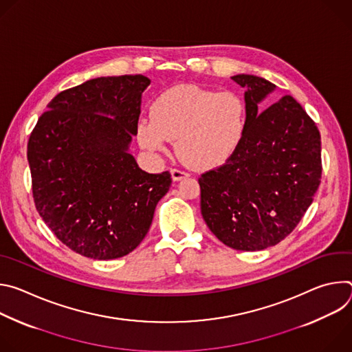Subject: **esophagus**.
<instances>
[{
	"mask_svg": "<svg viewBox=\"0 0 352 352\" xmlns=\"http://www.w3.org/2000/svg\"><path fill=\"white\" fill-rule=\"evenodd\" d=\"M171 177H173L174 181H181L184 178H188L189 173L184 171V170H179V168H171Z\"/></svg>",
	"mask_w": 352,
	"mask_h": 352,
	"instance_id": "esophagus-1",
	"label": "esophagus"
}]
</instances>
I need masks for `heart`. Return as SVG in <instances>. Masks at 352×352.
<instances>
[{
  "mask_svg": "<svg viewBox=\"0 0 352 352\" xmlns=\"http://www.w3.org/2000/svg\"><path fill=\"white\" fill-rule=\"evenodd\" d=\"M246 129L248 110L239 94L181 85L155 98L150 117L138 121L136 136L148 152H164L170 139H177L185 163L214 168L238 152Z\"/></svg>",
  "mask_w": 352,
  "mask_h": 352,
  "instance_id": "b5f03b06",
  "label": "heart"
}]
</instances>
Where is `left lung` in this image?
I'll return each mask as SVG.
<instances>
[{"label": "left lung", "mask_w": 352, "mask_h": 352, "mask_svg": "<svg viewBox=\"0 0 352 352\" xmlns=\"http://www.w3.org/2000/svg\"><path fill=\"white\" fill-rule=\"evenodd\" d=\"M245 91L248 129L238 152L199 177L200 210L210 231L236 250L277 245L298 226L322 179L320 133L292 96L261 113L274 85L254 75L231 78Z\"/></svg>", "instance_id": "1"}]
</instances>
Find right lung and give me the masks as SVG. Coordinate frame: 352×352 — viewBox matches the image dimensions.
<instances>
[{"instance_id":"1","label":"right lung","mask_w":352,"mask_h":352,"mask_svg":"<svg viewBox=\"0 0 352 352\" xmlns=\"http://www.w3.org/2000/svg\"><path fill=\"white\" fill-rule=\"evenodd\" d=\"M150 80L90 79L63 90L28 142L36 209L74 252L97 261L128 255L146 236L171 174H148L128 152Z\"/></svg>"}]
</instances>
